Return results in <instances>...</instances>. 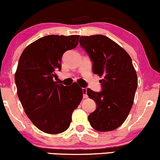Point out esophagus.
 <instances>
[{
  "mask_svg": "<svg viewBox=\"0 0 160 160\" xmlns=\"http://www.w3.org/2000/svg\"><path fill=\"white\" fill-rule=\"evenodd\" d=\"M82 92H83V98H88V94H87V88H82Z\"/></svg>",
  "mask_w": 160,
  "mask_h": 160,
  "instance_id": "34e87169",
  "label": "esophagus"
}]
</instances>
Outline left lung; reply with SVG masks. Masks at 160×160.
<instances>
[{
	"label": "left lung",
	"mask_w": 160,
	"mask_h": 160,
	"mask_svg": "<svg viewBox=\"0 0 160 160\" xmlns=\"http://www.w3.org/2000/svg\"><path fill=\"white\" fill-rule=\"evenodd\" d=\"M80 45L90 56L93 72L100 77L102 90H87L97 108L88 116L90 125L99 132H108L124 123L133 104L138 86L136 72L129 55L108 37L81 36Z\"/></svg>",
	"instance_id": "obj_1"
}]
</instances>
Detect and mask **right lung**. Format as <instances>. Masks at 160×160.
<instances>
[{"instance_id": "obj_1", "label": "right lung", "mask_w": 160, "mask_h": 160, "mask_svg": "<svg viewBox=\"0 0 160 160\" xmlns=\"http://www.w3.org/2000/svg\"><path fill=\"white\" fill-rule=\"evenodd\" d=\"M79 37L44 36L27 46L19 59L14 75L18 96L28 118L46 133L65 132L83 98L77 83L63 86L56 81L62 55L77 47Z\"/></svg>"}]
</instances>
